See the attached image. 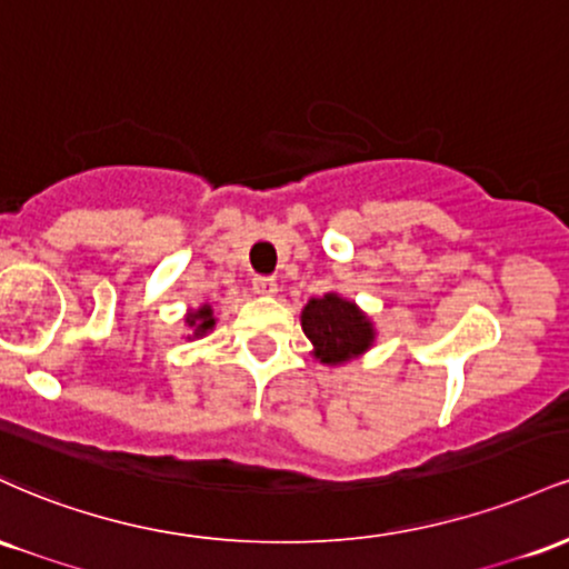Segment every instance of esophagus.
Listing matches in <instances>:
<instances>
[{
	"instance_id": "34e87169",
	"label": "esophagus",
	"mask_w": 569,
	"mask_h": 569,
	"mask_svg": "<svg viewBox=\"0 0 569 569\" xmlns=\"http://www.w3.org/2000/svg\"><path fill=\"white\" fill-rule=\"evenodd\" d=\"M253 291H257L259 297H272V293L278 291L276 278H264V276L253 278Z\"/></svg>"
}]
</instances>
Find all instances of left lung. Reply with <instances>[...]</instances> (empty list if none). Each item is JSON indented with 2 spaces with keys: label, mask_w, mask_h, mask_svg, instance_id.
Returning a JSON list of instances; mask_svg holds the SVG:
<instances>
[{
  "label": "left lung",
  "mask_w": 569,
  "mask_h": 569,
  "mask_svg": "<svg viewBox=\"0 0 569 569\" xmlns=\"http://www.w3.org/2000/svg\"><path fill=\"white\" fill-rule=\"evenodd\" d=\"M299 321L312 345V358L323 367H342L352 358H361L377 339L375 321L339 291L312 297L302 307Z\"/></svg>",
  "instance_id": "8db88e82"
}]
</instances>
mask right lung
<instances>
[{
    "mask_svg": "<svg viewBox=\"0 0 569 569\" xmlns=\"http://www.w3.org/2000/svg\"><path fill=\"white\" fill-rule=\"evenodd\" d=\"M184 326L189 329L187 339H202L206 335H211L213 326H217V316H213V307L208 305V302H202L198 310H187Z\"/></svg>",
    "mask_w": 569,
    "mask_h": 569,
    "instance_id": "add662e5",
    "label": "right lung"
}]
</instances>
